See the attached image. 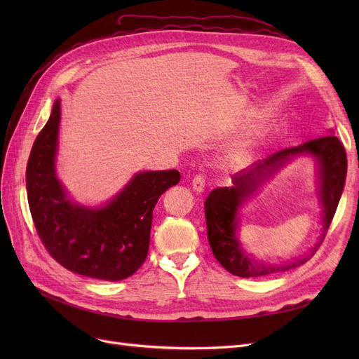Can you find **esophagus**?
<instances>
[{
    "label": "esophagus",
    "mask_w": 359,
    "mask_h": 359,
    "mask_svg": "<svg viewBox=\"0 0 359 359\" xmlns=\"http://www.w3.org/2000/svg\"><path fill=\"white\" fill-rule=\"evenodd\" d=\"M191 186H193L194 191L202 193L205 190V178L202 175H196L191 181Z\"/></svg>",
    "instance_id": "obj_1"
}]
</instances>
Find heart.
<instances>
[{
	"label": "heart",
	"instance_id": "obj_1",
	"mask_svg": "<svg viewBox=\"0 0 359 359\" xmlns=\"http://www.w3.org/2000/svg\"><path fill=\"white\" fill-rule=\"evenodd\" d=\"M231 151V156L235 160H247L250 157V153H252V142L247 137L243 139H238L236 142H233L229 148Z\"/></svg>",
	"mask_w": 359,
	"mask_h": 359
}]
</instances>
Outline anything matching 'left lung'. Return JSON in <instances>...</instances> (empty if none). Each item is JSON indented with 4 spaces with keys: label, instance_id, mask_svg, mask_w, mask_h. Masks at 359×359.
I'll return each instance as SVG.
<instances>
[{
    "label": "left lung",
    "instance_id": "left-lung-1",
    "mask_svg": "<svg viewBox=\"0 0 359 359\" xmlns=\"http://www.w3.org/2000/svg\"><path fill=\"white\" fill-rule=\"evenodd\" d=\"M298 155H310L318 163V196L323 206V233L307 254L277 264L264 263L246 255L236 238L237 211L251 198L258 187L286 162ZM347 173V158L343 144L334 135L307 140L298 147L277 151L253 163L232 177L231 187L214 189L205 201V219L208 241L220 265L238 277H265L306 264L318 252L340 202Z\"/></svg>",
    "mask_w": 359,
    "mask_h": 359
}]
</instances>
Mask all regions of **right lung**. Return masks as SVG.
Masks as SVG:
<instances>
[{"instance_id": "right-lung-1", "label": "right lung", "mask_w": 359, "mask_h": 359, "mask_svg": "<svg viewBox=\"0 0 359 359\" xmlns=\"http://www.w3.org/2000/svg\"><path fill=\"white\" fill-rule=\"evenodd\" d=\"M60 119L57 100L28 158L27 193L32 222L49 255L72 273L124 280L145 262L153 210L161 194L180 182V172H137L103 206L74 203L57 178Z\"/></svg>"}]
</instances>
